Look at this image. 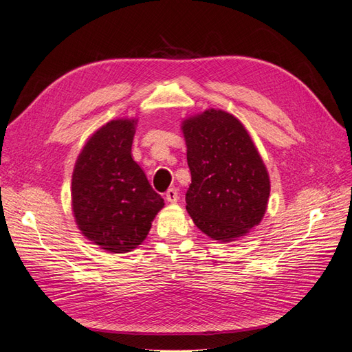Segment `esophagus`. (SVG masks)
Listing matches in <instances>:
<instances>
[{
  "label": "esophagus",
  "mask_w": 352,
  "mask_h": 352,
  "mask_svg": "<svg viewBox=\"0 0 352 352\" xmlns=\"http://www.w3.org/2000/svg\"><path fill=\"white\" fill-rule=\"evenodd\" d=\"M177 199H179L177 189H175V188L167 189V192H166V201L170 202V204H175V202H177Z\"/></svg>",
  "instance_id": "34e87169"
}]
</instances>
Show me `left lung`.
<instances>
[{
  "instance_id": "left-lung-1",
  "label": "left lung",
  "mask_w": 352,
  "mask_h": 352,
  "mask_svg": "<svg viewBox=\"0 0 352 352\" xmlns=\"http://www.w3.org/2000/svg\"><path fill=\"white\" fill-rule=\"evenodd\" d=\"M192 184L186 210L207 236L232 242L258 226L270 177L248 131L235 116L208 109L182 122Z\"/></svg>"
}]
</instances>
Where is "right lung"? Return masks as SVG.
I'll return each instance as SVG.
<instances>
[{
	"label": "right lung",
	"instance_id": "obj_1",
	"mask_svg": "<svg viewBox=\"0 0 352 352\" xmlns=\"http://www.w3.org/2000/svg\"><path fill=\"white\" fill-rule=\"evenodd\" d=\"M138 119H116L85 144L72 175V210L82 235L113 254L141 245L164 207L132 158Z\"/></svg>",
	"mask_w": 352,
	"mask_h": 352
}]
</instances>
